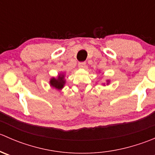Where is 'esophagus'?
Here are the masks:
<instances>
[{"label":"esophagus","mask_w":155,"mask_h":155,"mask_svg":"<svg viewBox=\"0 0 155 155\" xmlns=\"http://www.w3.org/2000/svg\"><path fill=\"white\" fill-rule=\"evenodd\" d=\"M78 66H79V68H85L86 67V63L85 62H79L78 64Z\"/></svg>","instance_id":"34e87169"}]
</instances>
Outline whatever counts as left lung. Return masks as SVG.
<instances>
[{
  "instance_id": "1",
  "label": "left lung",
  "mask_w": 155,
  "mask_h": 155,
  "mask_svg": "<svg viewBox=\"0 0 155 155\" xmlns=\"http://www.w3.org/2000/svg\"><path fill=\"white\" fill-rule=\"evenodd\" d=\"M107 82H108V83H107V84H109V80H107Z\"/></svg>"
}]
</instances>
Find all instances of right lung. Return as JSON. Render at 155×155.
<instances>
[{"instance_id": "right-lung-1", "label": "right lung", "mask_w": 155, "mask_h": 155, "mask_svg": "<svg viewBox=\"0 0 155 155\" xmlns=\"http://www.w3.org/2000/svg\"><path fill=\"white\" fill-rule=\"evenodd\" d=\"M50 85L52 87L58 89V90H61L65 85V81L64 79V75L63 73H60L58 76L57 78L52 77L50 79Z\"/></svg>"}]
</instances>
